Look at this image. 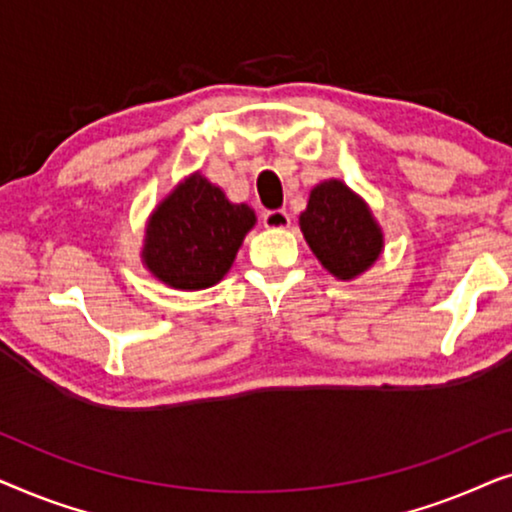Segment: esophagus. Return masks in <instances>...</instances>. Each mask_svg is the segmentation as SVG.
<instances>
[{
	"label": "esophagus",
	"instance_id": "34e87169",
	"mask_svg": "<svg viewBox=\"0 0 512 512\" xmlns=\"http://www.w3.org/2000/svg\"><path fill=\"white\" fill-rule=\"evenodd\" d=\"M291 223V216L286 209H270V212L263 214V226L265 228H272V230H279V228H289Z\"/></svg>",
	"mask_w": 512,
	"mask_h": 512
}]
</instances>
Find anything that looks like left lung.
I'll return each mask as SVG.
<instances>
[{
    "label": "left lung",
    "mask_w": 512,
    "mask_h": 512,
    "mask_svg": "<svg viewBox=\"0 0 512 512\" xmlns=\"http://www.w3.org/2000/svg\"><path fill=\"white\" fill-rule=\"evenodd\" d=\"M300 228L321 265L340 279L361 275L382 251V233L368 207L335 179L310 193Z\"/></svg>",
    "instance_id": "8db88e82"
}]
</instances>
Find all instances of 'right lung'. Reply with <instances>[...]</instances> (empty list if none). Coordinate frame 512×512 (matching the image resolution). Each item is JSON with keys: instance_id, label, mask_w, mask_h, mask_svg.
I'll return each mask as SVG.
<instances>
[{"instance_id": "obj_1", "label": "right lung", "mask_w": 512, "mask_h": 512, "mask_svg": "<svg viewBox=\"0 0 512 512\" xmlns=\"http://www.w3.org/2000/svg\"><path fill=\"white\" fill-rule=\"evenodd\" d=\"M254 223L251 207L233 205L221 188L195 174L156 209L142 256L174 289H207L230 270Z\"/></svg>"}]
</instances>
